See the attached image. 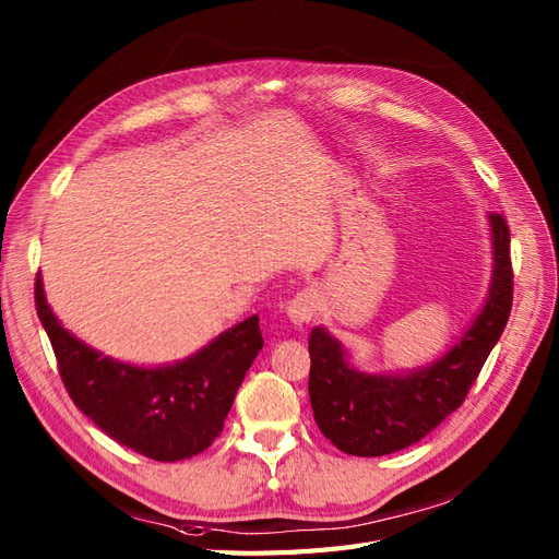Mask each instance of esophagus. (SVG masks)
Segmentation results:
<instances>
[{
	"label": "esophagus",
	"mask_w": 559,
	"mask_h": 559,
	"mask_svg": "<svg viewBox=\"0 0 559 559\" xmlns=\"http://www.w3.org/2000/svg\"><path fill=\"white\" fill-rule=\"evenodd\" d=\"M316 316V297L309 290H301L290 299V306H287V318L295 322L297 328L309 325Z\"/></svg>",
	"instance_id": "obj_1"
}]
</instances>
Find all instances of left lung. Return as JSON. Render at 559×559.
I'll use <instances>...</instances> for the list:
<instances>
[{
  "mask_svg": "<svg viewBox=\"0 0 559 559\" xmlns=\"http://www.w3.org/2000/svg\"><path fill=\"white\" fill-rule=\"evenodd\" d=\"M492 281L488 301L457 344L441 359L411 373H365L325 330L309 336V397L313 418L338 450L357 457L397 453L418 443L457 411L485 359L507 328L513 304L511 234L501 213H490Z\"/></svg>",
  "mask_w": 559,
  "mask_h": 559,
  "instance_id": "obj_1",
  "label": "left lung"
}]
</instances>
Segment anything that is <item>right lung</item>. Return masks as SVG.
<instances>
[{
  "label": "right lung",
  "instance_id": "1",
  "mask_svg": "<svg viewBox=\"0 0 559 559\" xmlns=\"http://www.w3.org/2000/svg\"><path fill=\"white\" fill-rule=\"evenodd\" d=\"M34 301L69 397L114 441L157 462L204 453L223 431L234 394L264 346L260 318L250 316L183 362L134 367L69 334L50 311L41 276Z\"/></svg>",
  "mask_w": 559,
  "mask_h": 559
}]
</instances>
